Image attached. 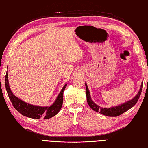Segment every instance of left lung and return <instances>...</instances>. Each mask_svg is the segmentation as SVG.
<instances>
[{
    "instance_id": "1",
    "label": "left lung",
    "mask_w": 148,
    "mask_h": 148,
    "mask_svg": "<svg viewBox=\"0 0 148 148\" xmlns=\"http://www.w3.org/2000/svg\"><path fill=\"white\" fill-rule=\"evenodd\" d=\"M143 83H142L140 88V90L138 91V94H137V95H135V97L133 98L132 99L127 101V102L124 103L121 105L113 106V107H111V108H101V106L96 105V104H95L94 101L92 100L87 85L85 83L87 103L88 104V105L90 106V107L93 110L97 112H99L103 115H105L106 116H108V117L119 116V115H121L125 112L128 111L130 108H132V107L137 103L138 99H139V97L140 96L142 89H143Z\"/></svg>"
}]
</instances>
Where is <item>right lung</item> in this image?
<instances>
[{
    "instance_id": "right-lung-1",
    "label": "right lung",
    "mask_w": 148,
    "mask_h": 148,
    "mask_svg": "<svg viewBox=\"0 0 148 148\" xmlns=\"http://www.w3.org/2000/svg\"><path fill=\"white\" fill-rule=\"evenodd\" d=\"M8 77V73L6 72L5 77V85L9 98L11 101L14 108L22 115L25 117L34 119H39L40 118H43V119H47L55 116L62 108L63 105V92H64V90L67 84H65L63 86L53 105L50 106L42 107L30 105V104L25 103L16 97L11 90Z\"/></svg>"
}]
</instances>
